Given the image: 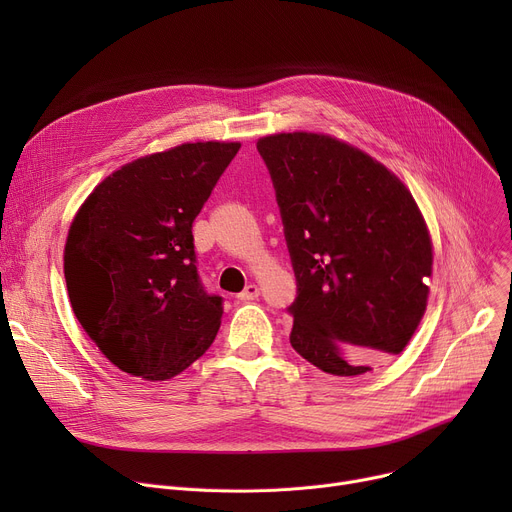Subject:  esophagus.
Listing matches in <instances>:
<instances>
[{"mask_svg":"<svg viewBox=\"0 0 512 512\" xmlns=\"http://www.w3.org/2000/svg\"><path fill=\"white\" fill-rule=\"evenodd\" d=\"M261 294V288L257 286V284H249L245 290H242L240 294H238V301H255L257 297Z\"/></svg>","mask_w":512,"mask_h":512,"instance_id":"esophagus-1","label":"esophagus"}]
</instances>
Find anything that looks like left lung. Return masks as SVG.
I'll return each mask as SVG.
<instances>
[{"label": "left lung", "instance_id": "left-lung-1", "mask_svg": "<svg viewBox=\"0 0 512 512\" xmlns=\"http://www.w3.org/2000/svg\"><path fill=\"white\" fill-rule=\"evenodd\" d=\"M272 174L299 297L290 344L359 378L405 351L427 309L434 245L407 184L324 132L257 141Z\"/></svg>", "mask_w": 512, "mask_h": 512}]
</instances>
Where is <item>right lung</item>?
<instances>
[{"label":"right lung","mask_w":512,"mask_h":512,"mask_svg":"<svg viewBox=\"0 0 512 512\" xmlns=\"http://www.w3.org/2000/svg\"><path fill=\"white\" fill-rule=\"evenodd\" d=\"M238 149L197 141L128 161L74 215L64 247L72 311L134 378L172 380L220 330L222 299L199 282L193 222Z\"/></svg>","instance_id":"add662e5"}]
</instances>
